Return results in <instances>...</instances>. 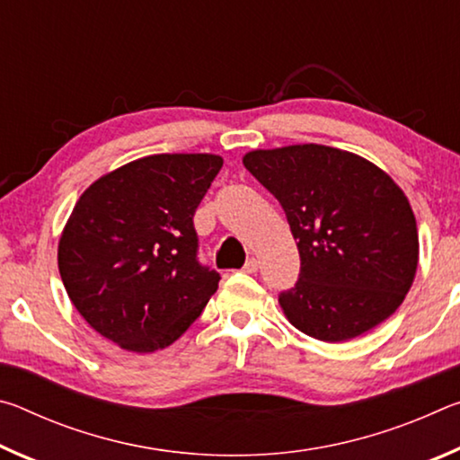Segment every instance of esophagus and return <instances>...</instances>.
I'll return each mask as SVG.
<instances>
[{"label":"esophagus","instance_id":"esophagus-1","mask_svg":"<svg viewBox=\"0 0 460 460\" xmlns=\"http://www.w3.org/2000/svg\"><path fill=\"white\" fill-rule=\"evenodd\" d=\"M258 268H260V261L255 260V258H252V260H247V263L243 266V271H245V274H255V271H258Z\"/></svg>","mask_w":460,"mask_h":460}]
</instances>
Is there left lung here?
Listing matches in <instances>:
<instances>
[{"instance_id": "left-lung-1", "label": "left lung", "mask_w": 460, "mask_h": 460, "mask_svg": "<svg viewBox=\"0 0 460 460\" xmlns=\"http://www.w3.org/2000/svg\"><path fill=\"white\" fill-rule=\"evenodd\" d=\"M243 166L282 205L300 253L279 306L326 342L359 337L392 316L418 268L416 217L384 170L337 147L253 150Z\"/></svg>"}]
</instances>
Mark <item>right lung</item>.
Returning <instances> with one entry per match:
<instances>
[{"instance_id":"obj_1","label":"right lung","mask_w":460,"mask_h":460,"mask_svg":"<svg viewBox=\"0 0 460 460\" xmlns=\"http://www.w3.org/2000/svg\"><path fill=\"white\" fill-rule=\"evenodd\" d=\"M223 166L215 154H155L101 176L58 241L75 308L105 339L152 353L181 337L219 288L199 261L192 217Z\"/></svg>"}]
</instances>
